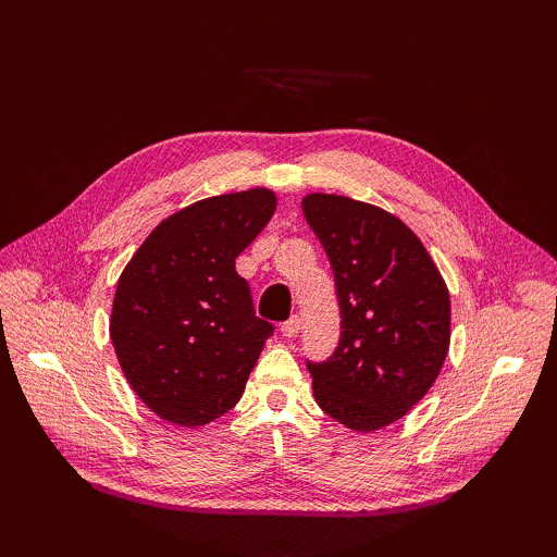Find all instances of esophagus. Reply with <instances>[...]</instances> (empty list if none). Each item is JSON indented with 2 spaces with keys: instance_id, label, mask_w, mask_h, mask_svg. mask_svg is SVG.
Wrapping results in <instances>:
<instances>
[{
  "instance_id": "esophagus-1",
  "label": "esophagus",
  "mask_w": 557,
  "mask_h": 557,
  "mask_svg": "<svg viewBox=\"0 0 557 557\" xmlns=\"http://www.w3.org/2000/svg\"><path fill=\"white\" fill-rule=\"evenodd\" d=\"M299 330H301L299 315H293L290 320H285V323L281 325V334L285 336V339H295V336L299 334Z\"/></svg>"
}]
</instances>
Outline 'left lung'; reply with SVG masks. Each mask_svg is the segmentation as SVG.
<instances>
[{"label": "left lung", "mask_w": 557, "mask_h": 557, "mask_svg": "<svg viewBox=\"0 0 557 557\" xmlns=\"http://www.w3.org/2000/svg\"><path fill=\"white\" fill-rule=\"evenodd\" d=\"M323 244L342 309L339 346L307 360L318 407L372 432L395 423L440 376L450 342V297L430 252L399 218L342 195L301 201Z\"/></svg>", "instance_id": "left-lung-1"}]
</instances>
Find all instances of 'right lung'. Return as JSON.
Masks as SVG:
<instances>
[{"label": "right lung", "mask_w": 557, "mask_h": 557, "mask_svg": "<svg viewBox=\"0 0 557 557\" xmlns=\"http://www.w3.org/2000/svg\"><path fill=\"white\" fill-rule=\"evenodd\" d=\"M274 209L264 188L201 199L150 232L117 281L115 356L132 391L170 423L197 428L227 413L274 334L234 269Z\"/></svg>", "instance_id": "right-lung-1"}]
</instances>
